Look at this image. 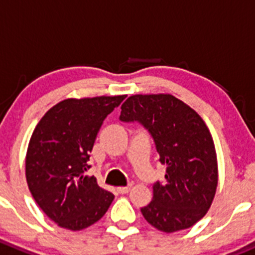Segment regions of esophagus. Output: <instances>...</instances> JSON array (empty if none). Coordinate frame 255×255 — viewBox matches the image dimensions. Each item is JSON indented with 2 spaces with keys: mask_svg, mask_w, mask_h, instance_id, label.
<instances>
[{
  "mask_svg": "<svg viewBox=\"0 0 255 255\" xmlns=\"http://www.w3.org/2000/svg\"><path fill=\"white\" fill-rule=\"evenodd\" d=\"M117 191L120 192V194H128V192L130 191V185L129 186H125V187H118V189H117Z\"/></svg>",
  "mask_w": 255,
  "mask_h": 255,
  "instance_id": "esophagus-1",
  "label": "esophagus"
}]
</instances>
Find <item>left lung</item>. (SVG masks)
Returning <instances> with one entry per match:
<instances>
[{"mask_svg": "<svg viewBox=\"0 0 255 255\" xmlns=\"http://www.w3.org/2000/svg\"><path fill=\"white\" fill-rule=\"evenodd\" d=\"M122 122H138L149 132L165 181L141 209L152 227L165 233L191 228L204 218L218 186L215 146L203 118L171 94L132 95L121 107Z\"/></svg>", "mask_w": 255, "mask_h": 255, "instance_id": "1", "label": "left lung"}]
</instances>
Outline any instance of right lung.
Instances as JSON below:
<instances>
[{"mask_svg":"<svg viewBox=\"0 0 255 255\" xmlns=\"http://www.w3.org/2000/svg\"><path fill=\"white\" fill-rule=\"evenodd\" d=\"M126 95L65 99L45 113L26 153V181L41 210L61 228L82 230L107 213L114 195L87 176L95 138Z\"/></svg>","mask_w":255,"mask_h":255,"instance_id":"1","label":"right lung"}]
</instances>
